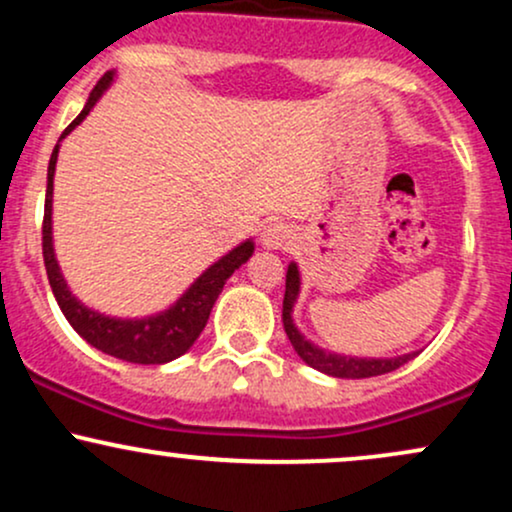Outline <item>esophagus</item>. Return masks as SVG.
Returning <instances> with one entry per match:
<instances>
[{
  "label": "esophagus",
  "instance_id": "obj_1",
  "mask_svg": "<svg viewBox=\"0 0 512 512\" xmlns=\"http://www.w3.org/2000/svg\"><path fill=\"white\" fill-rule=\"evenodd\" d=\"M291 240V228L286 223H269L267 228L262 231V245L264 248H284L286 243Z\"/></svg>",
  "mask_w": 512,
  "mask_h": 512
}]
</instances>
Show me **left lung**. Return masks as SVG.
<instances>
[{
	"label": "left lung",
	"mask_w": 512,
	"mask_h": 512,
	"mask_svg": "<svg viewBox=\"0 0 512 512\" xmlns=\"http://www.w3.org/2000/svg\"><path fill=\"white\" fill-rule=\"evenodd\" d=\"M298 286H301V279H298V269L296 264H289V272H286V293H284V330L289 342L296 349V354L308 363L310 368L320 370V373L332 375V378H375V375H385L397 370L404 363H409L411 358L419 356L416 354H407L399 358H346V356H334L327 354V351L317 349L310 342H305L301 337V332L293 327L291 320V308L296 303L298 296Z\"/></svg>",
	"instance_id": "obj_1"
}]
</instances>
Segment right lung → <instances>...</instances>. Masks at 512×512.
I'll use <instances>...</instances> for the list:
<instances>
[{
	"mask_svg": "<svg viewBox=\"0 0 512 512\" xmlns=\"http://www.w3.org/2000/svg\"><path fill=\"white\" fill-rule=\"evenodd\" d=\"M113 81V72H105L98 81L96 88L88 96L86 108L81 110L79 117L62 132L64 139L72 129L79 125L84 117L91 113V108L96 105L101 93L108 88ZM57 151H60V142H57L55 151L50 156L48 166V192H45V216H43V260H45V272H48L50 289L55 293L57 305L69 320V325L79 332V337H84L88 344L96 346L103 354H110L120 361L127 363H142V366H156V363H168L173 358H178L195 344V339L202 334L204 325H207L211 308H214L216 298L226 284V279L231 276L240 264L250 260L255 245L250 240H245L243 245H238L236 250L228 252L226 257H221L219 262L211 264L195 284L190 286V291L180 298L173 308L156 317H146V320H113V317H103L93 310H88L86 305H81L76 298L69 293L67 284H64L60 267H57L55 252H52V178H55V163H57Z\"/></svg>",
	"mask_w": 512,
	"mask_h": 512,
	"instance_id": "1",
	"label": "right lung"
}]
</instances>
